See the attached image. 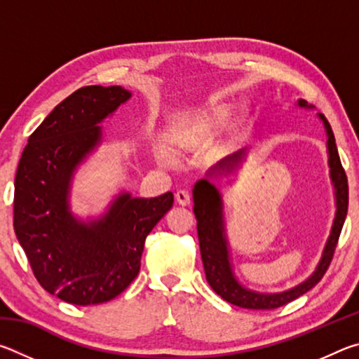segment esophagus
I'll use <instances>...</instances> for the list:
<instances>
[{"label": "esophagus", "mask_w": 359, "mask_h": 359, "mask_svg": "<svg viewBox=\"0 0 359 359\" xmlns=\"http://www.w3.org/2000/svg\"><path fill=\"white\" fill-rule=\"evenodd\" d=\"M175 199L180 205H190L191 204V194L185 190H179L175 193Z\"/></svg>", "instance_id": "obj_1"}]
</instances>
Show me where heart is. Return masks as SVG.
I'll use <instances>...</instances> for the list:
<instances>
[{
    "label": "heart",
    "mask_w": 359,
    "mask_h": 359,
    "mask_svg": "<svg viewBox=\"0 0 359 359\" xmlns=\"http://www.w3.org/2000/svg\"><path fill=\"white\" fill-rule=\"evenodd\" d=\"M228 112L229 107L226 104L208 107L201 114L194 115L190 120L180 123L177 128L172 131V142L177 145V147H188V145L199 142L205 135H208L210 128H214L215 125L220 123V121L226 117ZM155 155L161 165H169V161H171L168 151L163 149H156Z\"/></svg>",
    "instance_id": "heart-1"
}]
</instances>
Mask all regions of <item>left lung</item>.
Listing matches in <instances>:
<instances>
[{
    "instance_id": "left-lung-1",
    "label": "left lung",
    "mask_w": 359,
    "mask_h": 359,
    "mask_svg": "<svg viewBox=\"0 0 359 359\" xmlns=\"http://www.w3.org/2000/svg\"><path fill=\"white\" fill-rule=\"evenodd\" d=\"M297 107L313 109L306 100H297ZM326 131V151L327 166H330V179L334 188V199H336V214H334L331 233L327 236L326 244L317 267L306 280L297 283L296 287L278 291V293H261L242 285L233 269L231 259V247L226 234V220H224V201L220 188L215 185V180L231 168L229 158L218 161L217 165L205 171L203 179H199L193 187V212L198 220V239L201 248V258L205 271V278L210 288L229 304L238 307L253 309V311H264V309H277L285 304L294 301L296 297L312 290L330 266L334 250H336L340 231H342L345 217L348 209V184L347 175L340 163L336 139H334L331 125L327 123L323 114H317Z\"/></svg>"
}]
</instances>
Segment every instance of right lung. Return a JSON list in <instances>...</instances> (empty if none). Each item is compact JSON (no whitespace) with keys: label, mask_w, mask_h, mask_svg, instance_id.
Wrapping results in <instances>:
<instances>
[{"label":"right lung","mask_w":359,"mask_h":359,"mask_svg":"<svg viewBox=\"0 0 359 359\" xmlns=\"http://www.w3.org/2000/svg\"><path fill=\"white\" fill-rule=\"evenodd\" d=\"M130 98L118 85L76 90L28 137L17 168V239L41 287L76 306L111 301L135 280L145 238L174 203L171 191L135 198L121 190L98 217L71 210L76 171L102 144V121Z\"/></svg>","instance_id":"obj_1"}]
</instances>
